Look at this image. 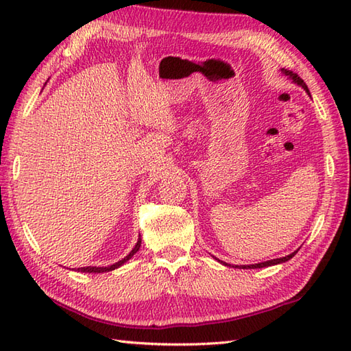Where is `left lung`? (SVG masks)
<instances>
[{
    "label": "left lung",
    "mask_w": 351,
    "mask_h": 351,
    "mask_svg": "<svg viewBox=\"0 0 351 351\" xmlns=\"http://www.w3.org/2000/svg\"><path fill=\"white\" fill-rule=\"evenodd\" d=\"M282 72L285 73V75H288L291 80L294 81L295 84H299V86H302L304 90H306L308 93H309V88H308V86H306V83H304V81L297 75V73H294L293 71H288V69H282ZM295 255V252L294 253H291V255H288V256H283V258H278V259H271V261H265V263H259V264H253V265H235V268H263V267H270V265H276V264H280V263H285V261H289L291 258H293ZM225 265H228V267H230V264H226V263H223ZM234 267V265H232Z\"/></svg>",
    "instance_id": "8db88e82"
}]
</instances>
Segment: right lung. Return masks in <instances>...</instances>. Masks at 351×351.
I'll return each instance as SVG.
<instances>
[{"label": "right lung", "mask_w": 351, "mask_h": 351, "mask_svg": "<svg viewBox=\"0 0 351 351\" xmlns=\"http://www.w3.org/2000/svg\"><path fill=\"white\" fill-rule=\"evenodd\" d=\"M140 244H141V238H138L136 247H134V249L130 252L128 256H125L122 261H119V263H116V264H113V265H110V267H81V268H78V271H83V273H104V271L114 270V268L121 267L122 264L126 263V261L131 259L134 255H136V253H137L138 249H140Z\"/></svg>", "instance_id": "right-lung-1"}]
</instances>
